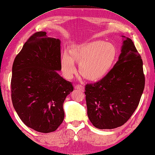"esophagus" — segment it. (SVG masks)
<instances>
[{"instance_id": "1", "label": "esophagus", "mask_w": 155, "mask_h": 155, "mask_svg": "<svg viewBox=\"0 0 155 155\" xmlns=\"http://www.w3.org/2000/svg\"><path fill=\"white\" fill-rule=\"evenodd\" d=\"M74 88L76 89V90H78L79 91H84V86H81V85H79V84L76 85L75 86H74Z\"/></svg>"}]
</instances>
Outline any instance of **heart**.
Instances as JSON below:
<instances>
[{"label": "heart", "mask_w": 155, "mask_h": 155, "mask_svg": "<svg viewBox=\"0 0 155 155\" xmlns=\"http://www.w3.org/2000/svg\"><path fill=\"white\" fill-rule=\"evenodd\" d=\"M117 49L110 42L93 41L72 47L61 58L64 76L71 79L76 72L74 61L79 62L80 73L86 79L97 80L103 78L112 68L117 57Z\"/></svg>", "instance_id": "obj_1"}]
</instances>
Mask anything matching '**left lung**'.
<instances>
[{"instance_id":"left-lung-1","label":"left lung","mask_w":155,"mask_h":155,"mask_svg":"<svg viewBox=\"0 0 155 155\" xmlns=\"http://www.w3.org/2000/svg\"><path fill=\"white\" fill-rule=\"evenodd\" d=\"M118 60L107 75L85 86L87 114L98 129L123 125L137 107L143 93V63L133 41L122 35Z\"/></svg>"}]
</instances>
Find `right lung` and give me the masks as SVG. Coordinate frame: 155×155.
I'll return each mask as SVG.
<instances>
[{"label": "right lung", "instance_id": "1", "mask_svg": "<svg viewBox=\"0 0 155 155\" xmlns=\"http://www.w3.org/2000/svg\"><path fill=\"white\" fill-rule=\"evenodd\" d=\"M61 41L46 32L35 33L16 57L12 69L11 98L21 120L42 133L63 122L65 98L74 90L57 71L61 67Z\"/></svg>", "mask_w": 155, "mask_h": 155}]
</instances>
